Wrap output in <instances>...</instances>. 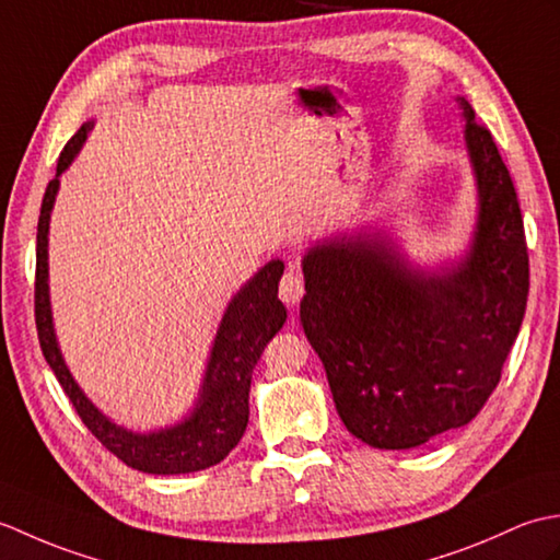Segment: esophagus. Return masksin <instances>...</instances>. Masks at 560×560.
I'll return each mask as SVG.
<instances>
[{
  "label": "esophagus",
  "mask_w": 560,
  "mask_h": 560,
  "mask_svg": "<svg viewBox=\"0 0 560 560\" xmlns=\"http://www.w3.org/2000/svg\"><path fill=\"white\" fill-rule=\"evenodd\" d=\"M305 293V281H303V273L291 267L283 271V277L279 281V299L287 303V305H295Z\"/></svg>",
  "instance_id": "34e87169"
}]
</instances>
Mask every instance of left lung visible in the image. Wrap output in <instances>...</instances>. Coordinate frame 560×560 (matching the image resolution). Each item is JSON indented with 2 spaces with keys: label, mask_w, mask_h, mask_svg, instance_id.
Masks as SVG:
<instances>
[{
  "label": "left lung",
  "mask_w": 560,
  "mask_h": 560,
  "mask_svg": "<svg viewBox=\"0 0 560 560\" xmlns=\"http://www.w3.org/2000/svg\"><path fill=\"white\" fill-rule=\"evenodd\" d=\"M467 149L479 183L469 257L423 277L380 241H337L303 259L301 323L349 433L409 450L469 423L501 383L529 293L525 223L513 177L471 105Z\"/></svg>",
  "instance_id": "1"
}]
</instances>
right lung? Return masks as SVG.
<instances>
[{
	"instance_id": "1",
	"label": "right lung",
	"mask_w": 560,
	"mask_h": 560,
	"mask_svg": "<svg viewBox=\"0 0 560 560\" xmlns=\"http://www.w3.org/2000/svg\"><path fill=\"white\" fill-rule=\"evenodd\" d=\"M91 125H83L67 141L57 159V175L77 156ZM59 180L47 183L40 219H38V247H35V327L45 361L62 385L71 407L77 409L83 425L96 435L98 443L110 450L127 467L147 474H189L213 467L241 443L249 416V380L269 339L287 323V307L279 301V279L283 261L273 259L249 279L241 293L225 311L211 361L207 368L205 387L192 416L168 431L137 435L117 428L83 397V392L69 375L57 349L50 299H47V225L57 195Z\"/></svg>"
}]
</instances>
